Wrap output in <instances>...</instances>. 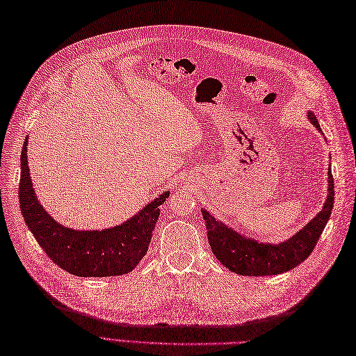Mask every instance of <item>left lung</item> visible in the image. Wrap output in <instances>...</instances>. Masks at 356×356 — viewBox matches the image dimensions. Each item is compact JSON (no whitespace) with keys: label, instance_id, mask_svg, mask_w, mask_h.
Listing matches in <instances>:
<instances>
[{"label":"left lung","instance_id":"left-lung-1","mask_svg":"<svg viewBox=\"0 0 356 356\" xmlns=\"http://www.w3.org/2000/svg\"><path fill=\"white\" fill-rule=\"evenodd\" d=\"M308 119L318 131H322L313 113H308ZM327 175L329 193L322 211L307 223L305 228L280 245L258 243L255 240L240 236L236 231L225 227L222 222L216 220L208 211L202 210L208 243L216 258L231 272L243 276L280 275L305 261L314 250L318 237L322 236L334 207V178L331 169Z\"/></svg>","mask_w":356,"mask_h":356}]
</instances>
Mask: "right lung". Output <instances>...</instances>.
Masks as SVG:
<instances>
[{"label":"right lung","instance_id":"1","mask_svg":"<svg viewBox=\"0 0 356 356\" xmlns=\"http://www.w3.org/2000/svg\"><path fill=\"white\" fill-rule=\"evenodd\" d=\"M25 138L21 155L19 205L25 223L38 243L57 266L76 276H119L131 272L149 248L160 205L169 192L128 222L104 231H75L62 227L43 210L34 195Z\"/></svg>","mask_w":356,"mask_h":356}]
</instances>
